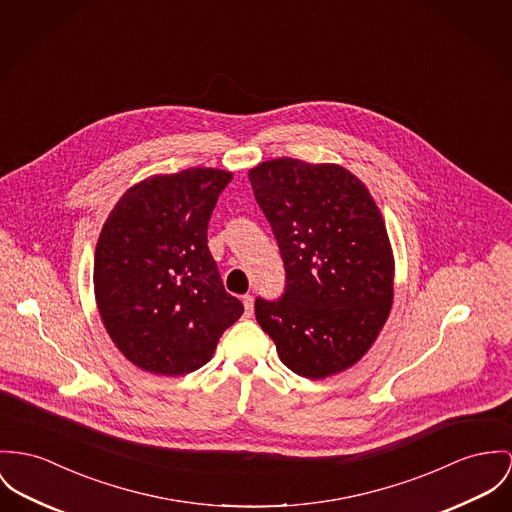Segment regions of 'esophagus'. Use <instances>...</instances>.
<instances>
[{
  "instance_id": "1",
  "label": "esophagus",
  "mask_w": 512,
  "mask_h": 512,
  "mask_svg": "<svg viewBox=\"0 0 512 512\" xmlns=\"http://www.w3.org/2000/svg\"><path fill=\"white\" fill-rule=\"evenodd\" d=\"M243 308H245V315L251 317V314H253V296H249V294L243 296Z\"/></svg>"
}]
</instances>
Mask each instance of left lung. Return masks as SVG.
<instances>
[{"mask_svg": "<svg viewBox=\"0 0 512 512\" xmlns=\"http://www.w3.org/2000/svg\"><path fill=\"white\" fill-rule=\"evenodd\" d=\"M284 265L276 300L255 315L284 366L321 380L353 366L376 341L394 300V257L368 189L339 165L265 161L249 171Z\"/></svg>", "mask_w": 512, "mask_h": 512, "instance_id": "8db88e82", "label": "left lung"}]
</instances>
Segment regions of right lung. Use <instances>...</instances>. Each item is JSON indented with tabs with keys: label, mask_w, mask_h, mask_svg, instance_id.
I'll use <instances>...</instances> for the list:
<instances>
[{
	"label": "right lung",
	"mask_w": 512,
	"mask_h": 512,
	"mask_svg": "<svg viewBox=\"0 0 512 512\" xmlns=\"http://www.w3.org/2000/svg\"><path fill=\"white\" fill-rule=\"evenodd\" d=\"M230 181L232 173L206 167L146 179L103 226L97 308L118 351L146 372H195L243 314L208 249V222Z\"/></svg>",
	"instance_id": "add662e5"
}]
</instances>
